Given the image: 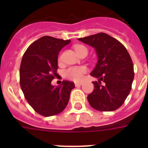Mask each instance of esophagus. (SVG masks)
Masks as SVG:
<instances>
[{
	"mask_svg": "<svg viewBox=\"0 0 148 148\" xmlns=\"http://www.w3.org/2000/svg\"><path fill=\"white\" fill-rule=\"evenodd\" d=\"M74 84H75V86H76V87H80V86L83 84V83H82V82H75V83H74Z\"/></svg>",
	"mask_w": 148,
	"mask_h": 148,
	"instance_id": "obj_1",
	"label": "esophagus"
}]
</instances>
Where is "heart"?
<instances>
[{"label":"heart","mask_w":148,"mask_h":148,"mask_svg":"<svg viewBox=\"0 0 148 148\" xmlns=\"http://www.w3.org/2000/svg\"><path fill=\"white\" fill-rule=\"evenodd\" d=\"M75 51L77 53L80 51L83 50H87L84 46L83 45H76L75 47ZM88 51V50H87ZM88 69L84 66H78V67H71L67 68L64 71V76L69 80L74 81H81L84 77V74L87 72Z\"/></svg>","instance_id":"obj_1"}]
</instances>
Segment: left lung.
<instances>
[{"instance_id": "8db88e82", "label": "left lung", "mask_w": 148, "mask_h": 148, "mask_svg": "<svg viewBox=\"0 0 148 148\" xmlns=\"http://www.w3.org/2000/svg\"><path fill=\"white\" fill-rule=\"evenodd\" d=\"M94 47L97 63L90 75L94 90L88 95L89 103L95 110L113 111L124 103L133 83L134 65L131 56L121 43L105 33L79 38Z\"/></svg>"}]
</instances>
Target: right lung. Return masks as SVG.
Segmentation results:
<instances>
[{
    "mask_svg": "<svg viewBox=\"0 0 148 148\" xmlns=\"http://www.w3.org/2000/svg\"><path fill=\"white\" fill-rule=\"evenodd\" d=\"M70 40L44 36L32 43L25 51L20 67V84L24 97L39 114L50 117L64 110L74 84L63 81L51 85L57 74L58 58Z\"/></svg>",
    "mask_w": 148,
    "mask_h": 148,
    "instance_id": "obj_1",
    "label": "right lung"
}]
</instances>
